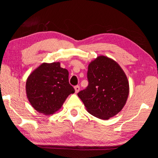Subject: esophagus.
Instances as JSON below:
<instances>
[{
	"label": "esophagus",
	"instance_id": "esophagus-1",
	"mask_svg": "<svg viewBox=\"0 0 158 158\" xmlns=\"http://www.w3.org/2000/svg\"><path fill=\"white\" fill-rule=\"evenodd\" d=\"M75 92L78 93L80 90V87L79 85H77L75 87Z\"/></svg>",
	"mask_w": 158,
	"mask_h": 158
}]
</instances>
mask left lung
Here are the masks:
<instances>
[{
    "instance_id": "8db88e82",
    "label": "left lung",
    "mask_w": 158,
    "mask_h": 158,
    "mask_svg": "<svg viewBox=\"0 0 158 158\" xmlns=\"http://www.w3.org/2000/svg\"><path fill=\"white\" fill-rule=\"evenodd\" d=\"M87 88L78 93L88 113L107 120L116 115L125 106L129 95L126 73L115 60L98 56L88 65Z\"/></svg>"
}]
</instances>
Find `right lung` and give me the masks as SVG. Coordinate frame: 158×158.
<instances>
[{
	"instance_id": "1",
	"label": "right lung",
	"mask_w": 158,
	"mask_h": 158,
	"mask_svg": "<svg viewBox=\"0 0 158 158\" xmlns=\"http://www.w3.org/2000/svg\"><path fill=\"white\" fill-rule=\"evenodd\" d=\"M27 98L36 111L45 115L61 109L75 89L69 82V71L59 62H43L28 77L26 83Z\"/></svg>"
}]
</instances>
